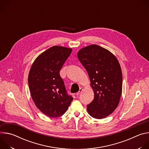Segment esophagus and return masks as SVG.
<instances>
[{
	"instance_id": "34e87169",
	"label": "esophagus",
	"mask_w": 149,
	"mask_h": 149,
	"mask_svg": "<svg viewBox=\"0 0 149 149\" xmlns=\"http://www.w3.org/2000/svg\"><path fill=\"white\" fill-rule=\"evenodd\" d=\"M82 90H83V88H79V91L78 92V93H76V95L78 96V95H79L81 93V92L82 91Z\"/></svg>"
}]
</instances>
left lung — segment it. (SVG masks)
<instances>
[{"instance_id": "obj_1", "label": "left lung", "mask_w": 149, "mask_h": 149, "mask_svg": "<svg viewBox=\"0 0 149 149\" xmlns=\"http://www.w3.org/2000/svg\"><path fill=\"white\" fill-rule=\"evenodd\" d=\"M78 58L87 70L94 97L87 105V111L93 118L102 119L117 107L122 92V72L116 57L109 51L97 45L82 48Z\"/></svg>"}]
</instances>
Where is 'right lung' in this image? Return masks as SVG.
I'll return each mask as SVG.
<instances>
[{"instance_id": "1", "label": "right lung", "mask_w": 149, "mask_h": 149, "mask_svg": "<svg viewBox=\"0 0 149 149\" xmlns=\"http://www.w3.org/2000/svg\"><path fill=\"white\" fill-rule=\"evenodd\" d=\"M71 52V48L54 46L37 57L29 73V88L36 106L52 118L64 114L73 100L59 75Z\"/></svg>"}]
</instances>
